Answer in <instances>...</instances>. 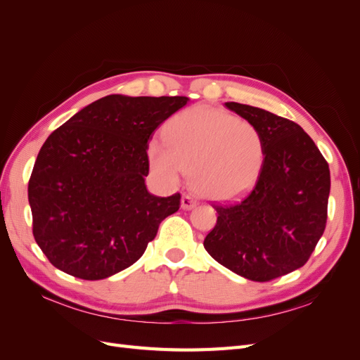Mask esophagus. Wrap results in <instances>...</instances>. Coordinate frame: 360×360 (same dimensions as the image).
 Instances as JSON below:
<instances>
[{
  "mask_svg": "<svg viewBox=\"0 0 360 360\" xmlns=\"http://www.w3.org/2000/svg\"><path fill=\"white\" fill-rule=\"evenodd\" d=\"M197 205V200H195L192 195H183L181 197V209L183 210H191Z\"/></svg>",
  "mask_w": 360,
  "mask_h": 360,
  "instance_id": "esophagus-1",
  "label": "esophagus"
}]
</instances>
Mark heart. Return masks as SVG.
<instances>
[{
  "label": "heart",
  "mask_w": 360,
  "mask_h": 360,
  "mask_svg": "<svg viewBox=\"0 0 360 360\" xmlns=\"http://www.w3.org/2000/svg\"><path fill=\"white\" fill-rule=\"evenodd\" d=\"M165 143L150 141L148 162L156 176L177 181L186 168L200 192L214 200H236L255 186L264 165V138L248 120L197 106L174 115Z\"/></svg>",
  "instance_id": "obj_1"
}]
</instances>
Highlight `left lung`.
<instances>
[{"instance_id": "left-lung-1", "label": "left lung", "mask_w": 360, "mask_h": 360, "mask_svg": "<svg viewBox=\"0 0 360 360\" xmlns=\"http://www.w3.org/2000/svg\"><path fill=\"white\" fill-rule=\"evenodd\" d=\"M225 106L261 130L264 165L243 201L214 205L217 222L204 248L234 274L266 282L311 257L328 219L330 171L299 124L250 105Z\"/></svg>"}]
</instances>
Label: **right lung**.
<instances>
[{"label": "right lung", "mask_w": 360, "mask_h": 360, "mask_svg": "<svg viewBox=\"0 0 360 360\" xmlns=\"http://www.w3.org/2000/svg\"><path fill=\"white\" fill-rule=\"evenodd\" d=\"M188 97L111 94L48 136L28 183L32 234L51 263L85 281L143 257L180 193L147 191L148 141Z\"/></svg>", "instance_id": "obj_1"}]
</instances>
